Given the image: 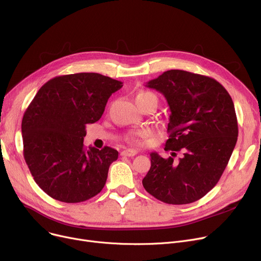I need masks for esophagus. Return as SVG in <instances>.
I'll list each match as a JSON object with an SVG mask.
<instances>
[{"mask_svg":"<svg viewBox=\"0 0 261 261\" xmlns=\"http://www.w3.org/2000/svg\"><path fill=\"white\" fill-rule=\"evenodd\" d=\"M137 153H138V151L135 150V149H126V150H123L121 152V155H123V156H134Z\"/></svg>","mask_w":261,"mask_h":261,"instance_id":"34e87169","label":"esophagus"}]
</instances>
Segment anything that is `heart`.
Wrapping results in <instances>:
<instances>
[{
	"instance_id": "obj_1",
	"label": "heart",
	"mask_w": 261,
	"mask_h": 261,
	"mask_svg": "<svg viewBox=\"0 0 261 261\" xmlns=\"http://www.w3.org/2000/svg\"><path fill=\"white\" fill-rule=\"evenodd\" d=\"M147 96H153L155 97L154 94L147 92V91H142L139 92L136 96V100L143 98V97H147ZM152 135V130L150 129H142V130H137V132H133L128 135L127 137V141H129L133 144H136V145H143L145 144L147 139Z\"/></svg>"
}]
</instances>
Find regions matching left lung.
Returning a JSON list of instances; mask_svg holds the SVG:
<instances>
[{"label": "left lung", "mask_w": 261, "mask_h": 261, "mask_svg": "<svg viewBox=\"0 0 261 261\" xmlns=\"http://www.w3.org/2000/svg\"><path fill=\"white\" fill-rule=\"evenodd\" d=\"M146 86L169 105L165 150L173 152L168 159L150 153L143 187L165 203H192L218 184L236 147L239 127L232 98L215 79L178 69L165 71ZM180 150L183 156L174 160Z\"/></svg>", "instance_id": "1"}]
</instances>
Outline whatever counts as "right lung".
Instances as JSON below:
<instances>
[{"instance_id":"1","label":"right lung","mask_w":261,"mask_h":261,"mask_svg":"<svg viewBox=\"0 0 261 261\" xmlns=\"http://www.w3.org/2000/svg\"><path fill=\"white\" fill-rule=\"evenodd\" d=\"M123 83L95 72L56 76L46 82L21 121L23 158L39 188L49 197L77 203L106 185L118 151L84 146L86 125L100 119L108 99Z\"/></svg>"}]
</instances>
